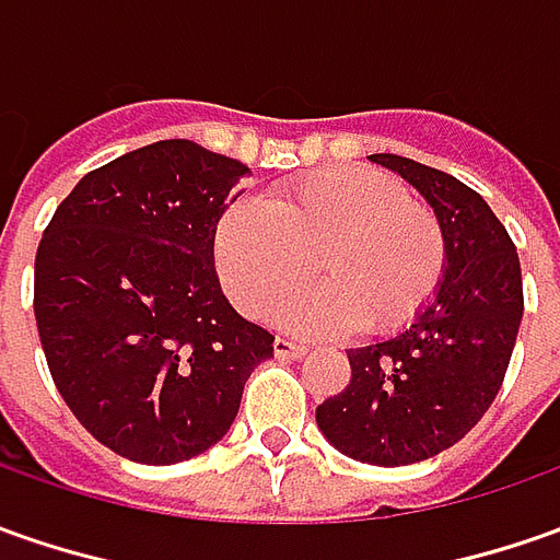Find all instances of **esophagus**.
Masks as SVG:
<instances>
[{"label": "esophagus", "mask_w": 560, "mask_h": 560, "mask_svg": "<svg viewBox=\"0 0 560 560\" xmlns=\"http://www.w3.org/2000/svg\"><path fill=\"white\" fill-rule=\"evenodd\" d=\"M272 350H276V357L279 359L306 357V347H303V343H298V340H288V338H276Z\"/></svg>", "instance_id": "obj_1"}]
</instances>
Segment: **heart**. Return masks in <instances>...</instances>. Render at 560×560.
<instances>
[{
    "label": "heart",
    "instance_id": "b5f03b06",
    "mask_svg": "<svg viewBox=\"0 0 560 560\" xmlns=\"http://www.w3.org/2000/svg\"><path fill=\"white\" fill-rule=\"evenodd\" d=\"M316 257L325 284L288 303L279 325L300 335L357 325L387 335L434 300L446 272V232L428 203L372 166L316 170L276 188L266 203H232L217 222V272L247 316H269L294 298Z\"/></svg>",
    "mask_w": 560,
    "mask_h": 560
}]
</instances>
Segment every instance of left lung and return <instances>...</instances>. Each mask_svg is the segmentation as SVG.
<instances>
[{"instance_id":"obj_1","label":"left lung","mask_w":560,"mask_h":560,"mask_svg":"<svg viewBox=\"0 0 560 560\" xmlns=\"http://www.w3.org/2000/svg\"><path fill=\"white\" fill-rule=\"evenodd\" d=\"M372 161L421 191L446 232V272L409 328L350 350V384L316 409L343 455L399 468L450 450L483 418L524 316L521 260L490 203L455 176L399 154Z\"/></svg>"}]
</instances>
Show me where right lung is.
Instances as JSON below:
<instances>
[{
	"label": "right lung",
	"mask_w": 560,
	"mask_h": 560,
	"mask_svg": "<svg viewBox=\"0 0 560 560\" xmlns=\"http://www.w3.org/2000/svg\"><path fill=\"white\" fill-rule=\"evenodd\" d=\"M247 166L188 139L86 173L43 232L33 313L51 381L107 450L176 465L232 428L272 335L225 300L213 235Z\"/></svg>",
	"instance_id": "1"
}]
</instances>
